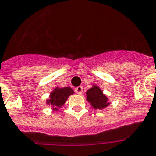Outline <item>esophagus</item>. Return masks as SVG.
Wrapping results in <instances>:
<instances>
[{
  "label": "esophagus",
  "mask_w": 156,
  "mask_h": 156,
  "mask_svg": "<svg viewBox=\"0 0 156 156\" xmlns=\"http://www.w3.org/2000/svg\"><path fill=\"white\" fill-rule=\"evenodd\" d=\"M83 88L82 86H78V87H77L75 89V92H76V94H81L83 93Z\"/></svg>",
  "instance_id": "1"
}]
</instances>
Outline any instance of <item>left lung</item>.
<instances>
[{"label": "left lung", "instance_id": "obj_1", "mask_svg": "<svg viewBox=\"0 0 156 156\" xmlns=\"http://www.w3.org/2000/svg\"><path fill=\"white\" fill-rule=\"evenodd\" d=\"M86 100L95 110H102L111 104L106 94H105L96 84H93L90 89L86 91Z\"/></svg>", "mask_w": 156, "mask_h": 156}]
</instances>
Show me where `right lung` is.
<instances>
[{
	"mask_svg": "<svg viewBox=\"0 0 156 156\" xmlns=\"http://www.w3.org/2000/svg\"><path fill=\"white\" fill-rule=\"evenodd\" d=\"M73 94L74 91L70 87H64V88L55 87L46 99L45 103L48 105H50L53 111L56 112L62 107L64 104L67 102L68 97Z\"/></svg>",
	"mask_w": 156,
	"mask_h": 156,
	"instance_id": "add662e5",
	"label": "right lung"
}]
</instances>
